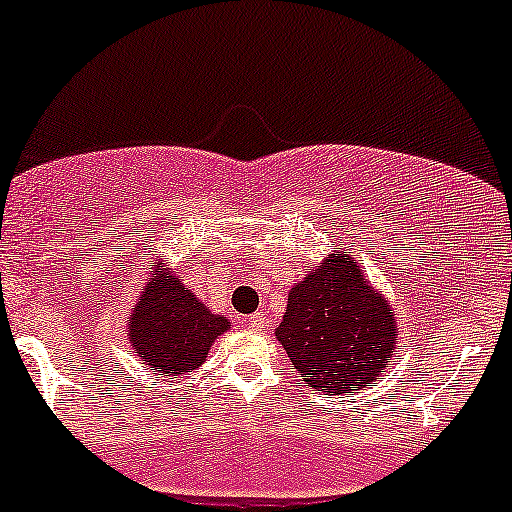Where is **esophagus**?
Listing matches in <instances>:
<instances>
[{
    "instance_id": "esophagus-1",
    "label": "esophagus",
    "mask_w": 512,
    "mask_h": 512,
    "mask_svg": "<svg viewBox=\"0 0 512 512\" xmlns=\"http://www.w3.org/2000/svg\"><path fill=\"white\" fill-rule=\"evenodd\" d=\"M248 322H250V327L252 330H262V327H267V315L264 313H255V315H250L248 317Z\"/></svg>"
}]
</instances>
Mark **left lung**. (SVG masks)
Masks as SVG:
<instances>
[{"label": "left lung", "mask_w": 512, "mask_h": 512, "mask_svg": "<svg viewBox=\"0 0 512 512\" xmlns=\"http://www.w3.org/2000/svg\"><path fill=\"white\" fill-rule=\"evenodd\" d=\"M399 325L385 293L363 267L334 248L289 291L274 337L310 390L346 395L383 378Z\"/></svg>", "instance_id": "obj_1"}]
</instances>
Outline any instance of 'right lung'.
I'll return each mask as SVG.
<instances>
[{
	"label": "right lung",
	"mask_w": 512,
	"mask_h": 512,
	"mask_svg": "<svg viewBox=\"0 0 512 512\" xmlns=\"http://www.w3.org/2000/svg\"><path fill=\"white\" fill-rule=\"evenodd\" d=\"M149 267L154 274L146 279L127 317L132 354L161 378L195 373L207 361L216 339L231 330V320L211 313L166 260H156Z\"/></svg>",
	"instance_id": "right-lung-1"
}]
</instances>
